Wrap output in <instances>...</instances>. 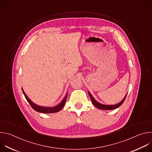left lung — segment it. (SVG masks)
I'll use <instances>...</instances> for the list:
<instances>
[{
    "instance_id": "obj_1",
    "label": "left lung",
    "mask_w": 152,
    "mask_h": 152,
    "mask_svg": "<svg viewBox=\"0 0 152 152\" xmlns=\"http://www.w3.org/2000/svg\"><path fill=\"white\" fill-rule=\"evenodd\" d=\"M88 94H89V95L90 98H91V99L92 103H93V104H94L95 107H97L98 109H99L106 110H113V109H115L119 107L120 106H121V105L123 104V103L124 102V101H125V98H126V96H125V98L122 99V102H120L119 103L116 104V105H104V104H100V103H98V102H96V101L93 98V96L91 95V94H90V92H88Z\"/></svg>"
}]
</instances>
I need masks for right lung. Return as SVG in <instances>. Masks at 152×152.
<instances>
[{
  "label": "right lung",
  "mask_w": 152,
  "mask_h": 152,
  "mask_svg": "<svg viewBox=\"0 0 152 152\" xmlns=\"http://www.w3.org/2000/svg\"><path fill=\"white\" fill-rule=\"evenodd\" d=\"M23 92L25 96V98H26V99L27 100V102L29 103V104H30L31 107L36 112H40V113H57L59 111H60L64 107L65 103H66V98H67V95L66 96V97L63 99V100L61 102V103L58 104V106L54 107H41V106H39L36 104H35L34 103H33L27 97V96L26 95V94H25V92H24L23 89Z\"/></svg>",
  "instance_id": "1"
}]
</instances>
